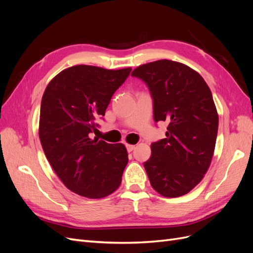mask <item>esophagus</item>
<instances>
[{
	"mask_svg": "<svg viewBox=\"0 0 253 253\" xmlns=\"http://www.w3.org/2000/svg\"><path fill=\"white\" fill-rule=\"evenodd\" d=\"M126 147L127 152H132L133 150H135V145H133V144H126Z\"/></svg>",
	"mask_w": 253,
	"mask_h": 253,
	"instance_id": "1",
	"label": "esophagus"
}]
</instances>
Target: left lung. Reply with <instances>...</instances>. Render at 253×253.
<instances>
[{
  "mask_svg": "<svg viewBox=\"0 0 253 253\" xmlns=\"http://www.w3.org/2000/svg\"><path fill=\"white\" fill-rule=\"evenodd\" d=\"M132 76L148 85L155 122L169 124L143 164L151 186L165 197L185 195L203 179L215 148L218 115L211 90L197 72L171 60L140 65Z\"/></svg>",
  "mask_w": 253,
  "mask_h": 253,
  "instance_id": "left-lung-1",
  "label": "left lung"
}]
</instances>
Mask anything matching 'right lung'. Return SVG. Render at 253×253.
Instances as JSON below:
<instances>
[{"mask_svg":"<svg viewBox=\"0 0 253 253\" xmlns=\"http://www.w3.org/2000/svg\"><path fill=\"white\" fill-rule=\"evenodd\" d=\"M131 71L76 65L45 88L39 125L43 151L65 187L81 196L105 197L120 186L128 162L126 147L91 139L90 134Z\"/></svg>","mask_w":253,"mask_h":253,"instance_id":"add662e5","label":"right lung"}]
</instances>
